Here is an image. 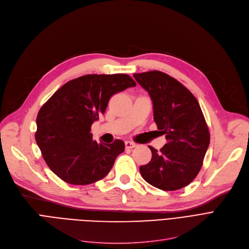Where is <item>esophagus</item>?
<instances>
[{
  "label": "esophagus",
  "instance_id": "esophagus-1",
  "mask_svg": "<svg viewBox=\"0 0 249 249\" xmlns=\"http://www.w3.org/2000/svg\"><path fill=\"white\" fill-rule=\"evenodd\" d=\"M136 146L135 143L131 142V141H125V147L128 148V149H131V148H134Z\"/></svg>",
  "mask_w": 249,
  "mask_h": 249
}]
</instances>
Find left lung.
I'll return each mask as SVG.
<instances>
[{
	"instance_id": "8db88e82",
	"label": "left lung",
	"mask_w": 249,
	"mask_h": 249,
	"mask_svg": "<svg viewBox=\"0 0 249 249\" xmlns=\"http://www.w3.org/2000/svg\"><path fill=\"white\" fill-rule=\"evenodd\" d=\"M133 76L148 91L154 122L167 141L160 151L149 146L151 160L140 166V174L155 188L179 190L197 177L210 144L199 102L185 86L164 72L152 71Z\"/></svg>"
}]
</instances>
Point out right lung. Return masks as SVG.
<instances>
[{"instance_id":"1","label":"right lung","mask_w":249,"mask_h":249,"mask_svg":"<svg viewBox=\"0 0 249 249\" xmlns=\"http://www.w3.org/2000/svg\"><path fill=\"white\" fill-rule=\"evenodd\" d=\"M125 73L87 74L59 88L37 115L35 139L49 168L71 185H89L106 177L124 142L93 140L90 127L107 109L110 98L135 87Z\"/></svg>"}]
</instances>
